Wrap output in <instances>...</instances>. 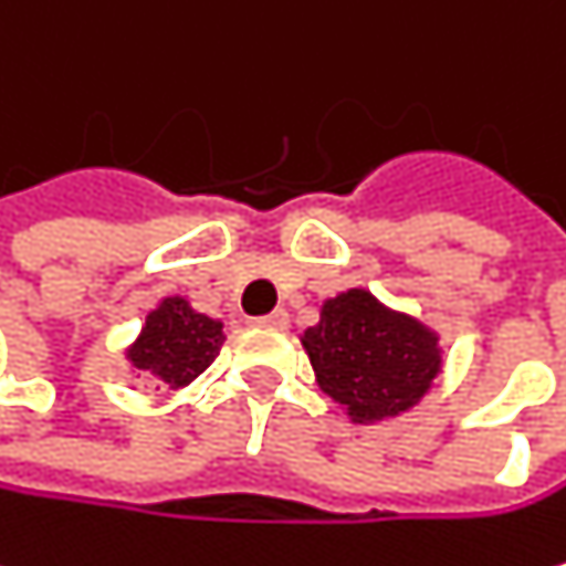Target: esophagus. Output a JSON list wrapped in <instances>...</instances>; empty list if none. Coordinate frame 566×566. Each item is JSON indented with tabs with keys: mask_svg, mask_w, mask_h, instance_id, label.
Returning a JSON list of instances; mask_svg holds the SVG:
<instances>
[{
	"mask_svg": "<svg viewBox=\"0 0 566 566\" xmlns=\"http://www.w3.org/2000/svg\"><path fill=\"white\" fill-rule=\"evenodd\" d=\"M258 325H268V328H289V312H285V308H274L271 315L258 318Z\"/></svg>",
	"mask_w": 566,
	"mask_h": 566,
	"instance_id": "34e87169",
	"label": "esophagus"
}]
</instances>
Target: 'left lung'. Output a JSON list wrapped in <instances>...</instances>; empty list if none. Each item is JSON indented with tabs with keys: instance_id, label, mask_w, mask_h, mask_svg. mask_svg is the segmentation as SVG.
<instances>
[{
	"instance_id": "8db88e82",
	"label": "left lung",
	"mask_w": 566,
	"mask_h": 566,
	"mask_svg": "<svg viewBox=\"0 0 566 566\" xmlns=\"http://www.w3.org/2000/svg\"><path fill=\"white\" fill-rule=\"evenodd\" d=\"M318 386L358 422L399 416L436 379L439 352L419 322L386 312L369 292H345L305 332Z\"/></svg>"
}]
</instances>
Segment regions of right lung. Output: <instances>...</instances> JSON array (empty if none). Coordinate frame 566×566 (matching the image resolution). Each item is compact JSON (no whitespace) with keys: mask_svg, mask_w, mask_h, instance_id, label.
<instances>
[{"mask_svg":"<svg viewBox=\"0 0 566 566\" xmlns=\"http://www.w3.org/2000/svg\"><path fill=\"white\" fill-rule=\"evenodd\" d=\"M221 342V322L190 312L184 298H167L147 315V325L127 355L134 369H144L157 382L180 389L211 366Z\"/></svg>","mask_w":566,"mask_h":566,"instance_id":"add662e5","label":"right lung"}]
</instances>
